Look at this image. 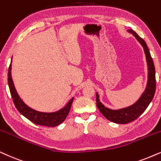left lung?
Here are the masks:
<instances>
[{
    "mask_svg": "<svg viewBox=\"0 0 161 161\" xmlns=\"http://www.w3.org/2000/svg\"><path fill=\"white\" fill-rule=\"evenodd\" d=\"M128 32L131 33L136 38V39L140 42V44L143 47L144 53H145L148 66V81L145 91L135 104L118 110L110 109L108 108L105 107L99 101L98 93H97V98H96L97 108L102 113V114L108 120L119 124L129 123L137 119L145 111V110L147 108L148 105L152 102L156 89L155 68H154L153 60H152L147 44L145 41L140 38L133 30H128Z\"/></svg>",
    "mask_w": 161,
    "mask_h": 161,
    "instance_id": "8db88e82",
    "label": "left lung"
}]
</instances>
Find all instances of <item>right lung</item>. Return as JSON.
Instances as JSON below:
<instances>
[{"instance_id": "add662e5", "label": "right lung", "mask_w": 161, "mask_h": 161, "mask_svg": "<svg viewBox=\"0 0 161 161\" xmlns=\"http://www.w3.org/2000/svg\"><path fill=\"white\" fill-rule=\"evenodd\" d=\"M13 58V57H12ZM12 63V60H11ZM12 64H10L8 70V85H9L10 93L13 97L14 104H15L16 108L22 115L27 118L32 123L37 124V125L49 126V127H55L60 125L61 123L64 121L68 116L69 111H70L71 105L74 100V97L70 99L64 108L55 112H41L32 108L28 106L24 103L23 100L20 98L19 95L18 94L15 85H14L13 79H12L11 74Z\"/></svg>"}]
</instances>
